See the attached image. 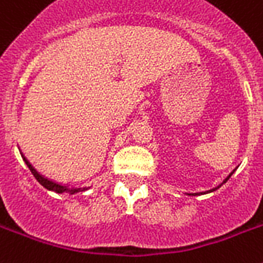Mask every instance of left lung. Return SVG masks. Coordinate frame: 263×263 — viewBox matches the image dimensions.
<instances>
[{"label": "left lung", "instance_id": "8db88e82", "mask_svg": "<svg viewBox=\"0 0 263 263\" xmlns=\"http://www.w3.org/2000/svg\"><path fill=\"white\" fill-rule=\"evenodd\" d=\"M232 173H234V172H232ZM232 173H231V174H230V176H228V177H227V178H226V180H224V181H223V183H226V182H227V181H228V180H230V177H231V176H232ZM223 183H221V185H223ZM221 185H219V186H217V187H220V186H221ZM217 187H215V189H213V191H216ZM209 192H212V191H209Z\"/></svg>", "mask_w": 263, "mask_h": 263}]
</instances>
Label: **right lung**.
I'll list each match as a JSON object with an SVG mask.
<instances>
[{
  "mask_svg": "<svg viewBox=\"0 0 263 263\" xmlns=\"http://www.w3.org/2000/svg\"><path fill=\"white\" fill-rule=\"evenodd\" d=\"M24 161H25V163H27L28 167H29V170H31L32 174H33V177H35L36 180L39 181L40 185H43V186L46 187V189H48V191H54V192H57V193H65V192H66V193H67V192H69V193H76V192L86 191V187H83V189H82V187H80V189H69V187L62 186V185H58V183L52 182V181L47 180V178H44L43 176H40L39 173L36 172L35 168L32 167L31 163H29V162H28L25 158H24Z\"/></svg>",
  "mask_w": 263,
  "mask_h": 263,
  "instance_id": "1",
  "label": "right lung"
}]
</instances>
